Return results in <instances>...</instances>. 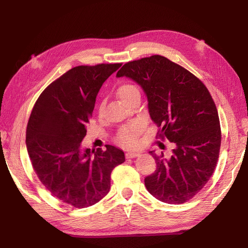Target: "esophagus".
I'll return each instance as SVG.
<instances>
[{"instance_id": "obj_1", "label": "esophagus", "mask_w": 248, "mask_h": 248, "mask_svg": "<svg viewBox=\"0 0 248 248\" xmlns=\"http://www.w3.org/2000/svg\"><path fill=\"white\" fill-rule=\"evenodd\" d=\"M140 152H127L125 156L126 158H136V157L140 156Z\"/></svg>"}]
</instances>
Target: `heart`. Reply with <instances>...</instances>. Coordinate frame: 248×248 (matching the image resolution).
Segmentation results:
<instances>
[{
  "instance_id": "obj_1",
  "label": "heart",
  "mask_w": 248,
  "mask_h": 248,
  "mask_svg": "<svg viewBox=\"0 0 248 248\" xmlns=\"http://www.w3.org/2000/svg\"><path fill=\"white\" fill-rule=\"evenodd\" d=\"M117 94L120 99L124 103H127L133 96L140 95V90L136 85L130 84V82H125V84L119 86L117 89ZM102 108L103 106L101 104L100 111H102ZM141 131L142 125L139 122L126 124L119 129L116 137V141L123 147H134L138 144L139 137Z\"/></svg>"
}]
</instances>
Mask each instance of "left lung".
Segmentation results:
<instances>
[{"instance_id": "obj_1", "label": "left lung", "mask_w": 248, "mask_h": 248, "mask_svg": "<svg viewBox=\"0 0 248 248\" xmlns=\"http://www.w3.org/2000/svg\"><path fill=\"white\" fill-rule=\"evenodd\" d=\"M117 77L142 88L157 137L176 144L170 158L149 152L157 168L145 178L148 191L163 202L183 204L206 185L218 160L221 130L211 94L191 72L159 55L124 64Z\"/></svg>"}]
</instances>
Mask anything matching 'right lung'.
<instances>
[{
  "label": "right lung",
  "instance_id": "add662e5",
  "mask_svg": "<svg viewBox=\"0 0 248 248\" xmlns=\"http://www.w3.org/2000/svg\"><path fill=\"white\" fill-rule=\"evenodd\" d=\"M121 63L77 66L40 94L30 116L26 144L41 183L66 204L86 208L109 191L110 174L125 161L122 150H81L102 84Z\"/></svg>",
  "mask_w": 248,
  "mask_h": 248
}]
</instances>
